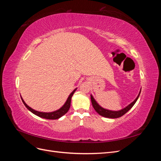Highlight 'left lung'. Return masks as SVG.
I'll return each mask as SVG.
<instances>
[{
  "label": "left lung",
  "mask_w": 161,
  "mask_h": 161,
  "mask_svg": "<svg viewBox=\"0 0 161 161\" xmlns=\"http://www.w3.org/2000/svg\"><path fill=\"white\" fill-rule=\"evenodd\" d=\"M140 92L141 91H140L139 92V95H138V97H136V99L132 102V103H131L129 105H128L126 108H125L124 109H121L120 111H110V110H108V109H103V108H101V107L97 103L96 101L94 99L93 97H92V95H91V103H92V107H93V108L95 109V110L101 116H103L105 117V118H119V117H121L122 115H124L125 114L127 113V112L132 108V107L134 106V105L136 103V101L138 100V97L140 96Z\"/></svg>",
  "instance_id": "1"
}]
</instances>
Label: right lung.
<instances>
[{
	"label": "right lung",
	"instance_id": "right-lung-1",
	"mask_svg": "<svg viewBox=\"0 0 161 161\" xmlns=\"http://www.w3.org/2000/svg\"><path fill=\"white\" fill-rule=\"evenodd\" d=\"M76 89H75L74 91H73L70 95H69V97H68V99L66 101V103H64V105H63L60 109H59L58 110H56L55 111H53V112H50V113H45V112H40V111H37L33 109L32 108H31L30 107H29L25 103V101H23V99H22L21 97V99L23 104L25 105L26 108L30 110L31 112L33 114H35L39 117H40V118H44V119H56L61 118L62 116L64 115V114H66L68 111L70 109V102H71V98L73 95V94L75 93V92L76 91Z\"/></svg>",
	"mask_w": 161,
	"mask_h": 161
}]
</instances>
